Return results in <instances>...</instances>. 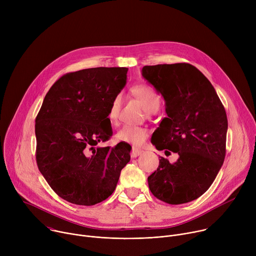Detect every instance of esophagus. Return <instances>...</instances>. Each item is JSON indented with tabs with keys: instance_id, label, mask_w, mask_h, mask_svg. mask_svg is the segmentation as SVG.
Listing matches in <instances>:
<instances>
[{
	"instance_id": "esophagus-1",
	"label": "esophagus",
	"mask_w": 256,
	"mask_h": 256,
	"mask_svg": "<svg viewBox=\"0 0 256 256\" xmlns=\"http://www.w3.org/2000/svg\"><path fill=\"white\" fill-rule=\"evenodd\" d=\"M142 153V150H140V149H138V148H134V147H132V152H130V156H132V158H136V157L140 156Z\"/></svg>"
}]
</instances>
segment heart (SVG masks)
I'll return each instance as SVG.
<instances>
[{"instance_id": "1", "label": "heart", "mask_w": 256, "mask_h": 256, "mask_svg": "<svg viewBox=\"0 0 256 256\" xmlns=\"http://www.w3.org/2000/svg\"><path fill=\"white\" fill-rule=\"evenodd\" d=\"M132 94L136 97L144 105L146 112L149 114H155L161 105V97L157 91L148 84L140 83L136 84L132 88ZM122 105V96L118 94L114 97L108 108V120L112 124L116 126L120 120V114ZM148 136V130L142 126H124L116 134L118 142H126L132 146H140L144 144Z\"/></svg>"}]
</instances>
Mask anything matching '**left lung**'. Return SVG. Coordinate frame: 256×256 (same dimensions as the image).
<instances>
[{"label": "left lung", "instance_id": "obj_1", "mask_svg": "<svg viewBox=\"0 0 256 256\" xmlns=\"http://www.w3.org/2000/svg\"><path fill=\"white\" fill-rule=\"evenodd\" d=\"M142 77L166 101L165 118L152 144L165 155L177 153L171 164L160 157L148 177L154 196L169 204L196 200L212 186L226 156L228 120L224 105L202 72L186 62L144 66Z\"/></svg>", "mask_w": 256, "mask_h": 256}]
</instances>
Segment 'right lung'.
Here are the masks:
<instances>
[{
  "instance_id": "right-lung-1",
  "label": "right lung",
  "mask_w": 256,
  "mask_h": 256,
  "mask_svg": "<svg viewBox=\"0 0 256 256\" xmlns=\"http://www.w3.org/2000/svg\"><path fill=\"white\" fill-rule=\"evenodd\" d=\"M128 68L68 72L46 93L35 118L36 163L64 200L93 206L114 192L130 160L128 146L99 147L112 136L108 108L126 83Z\"/></svg>"
}]
</instances>
